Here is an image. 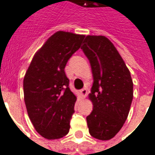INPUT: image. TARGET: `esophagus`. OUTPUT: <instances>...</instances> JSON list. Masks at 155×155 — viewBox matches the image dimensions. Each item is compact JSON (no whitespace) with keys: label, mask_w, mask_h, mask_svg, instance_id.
I'll use <instances>...</instances> for the list:
<instances>
[{"label":"esophagus","mask_w":155,"mask_h":155,"mask_svg":"<svg viewBox=\"0 0 155 155\" xmlns=\"http://www.w3.org/2000/svg\"><path fill=\"white\" fill-rule=\"evenodd\" d=\"M79 94H80V95H81V97H82L83 99H84V98L86 97V95H87V94H88V90H87L85 88H82V89L79 91Z\"/></svg>","instance_id":"34e87169"}]
</instances>
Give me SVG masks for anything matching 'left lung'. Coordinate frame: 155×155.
<instances>
[{
  "mask_svg": "<svg viewBox=\"0 0 155 155\" xmlns=\"http://www.w3.org/2000/svg\"><path fill=\"white\" fill-rule=\"evenodd\" d=\"M88 57L94 77L88 99L94 109L87 116L92 137L110 140L123 127L133 98L128 68L111 41L102 35H88L81 47Z\"/></svg>",
  "mask_w": 155,
  "mask_h": 155,
  "instance_id": "obj_1",
  "label": "left lung"
}]
</instances>
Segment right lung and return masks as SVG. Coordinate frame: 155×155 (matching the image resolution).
Listing matches in <instances>:
<instances>
[{
  "label": "right lung",
  "mask_w": 155,
  "mask_h": 155,
  "mask_svg": "<svg viewBox=\"0 0 155 155\" xmlns=\"http://www.w3.org/2000/svg\"><path fill=\"white\" fill-rule=\"evenodd\" d=\"M84 38L57 31L35 53L24 76L28 115L37 133L49 140L61 138L69 132L77 97L68 87L64 69Z\"/></svg>",
  "instance_id": "add662e5"
}]
</instances>
